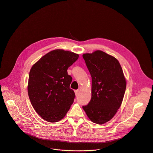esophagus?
Masks as SVG:
<instances>
[{
	"label": "esophagus",
	"mask_w": 153,
	"mask_h": 153,
	"mask_svg": "<svg viewBox=\"0 0 153 153\" xmlns=\"http://www.w3.org/2000/svg\"><path fill=\"white\" fill-rule=\"evenodd\" d=\"M79 91H80V90H75V91H74V92H75V94H76V96H78V94H79Z\"/></svg>",
	"instance_id": "obj_1"
}]
</instances>
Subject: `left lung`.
Listing matches in <instances>:
<instances>
[{
    "mask_svg": "<svg viewBox=\"0 0 153 153\" xmlns=\"http://www.w3.org/2000/svg\"><path fill=\"white\" fill-rule=\"evenodd\" d=\"M82 56L92 78L91 99L82 108L93 122L102 125L119 110L126 82L119 61L113 56L100 50Z\"/></svg>",
    "mask_w": 153,
    "mask_h": 153,
    "instance_id": "8db88e82",
    "label": "left lung"
}]
</instances>
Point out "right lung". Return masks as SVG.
<instances>
[{
  "label": "right lung",
  "instance_id": "right-lung-1",
  "mask_svg": "<svg viewBox=\"0 0 153 153\" xmlns=\"http://www.w3.org/2000/svg\"><path fill=\"white\" fill-rule=\"evenodd\" d=\"M79 54L63 50L49 52L34 63L30 71L28 93L36 113L45 120L62 119L74 102L75 93L70 88L72 77L67 70Z\"/></svg>",
  "mask_w": 153,
  "mask_h": 153
}]
</instances>
